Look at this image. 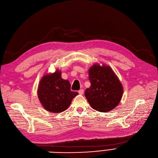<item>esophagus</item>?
Instances as JSON below:
<instances>
[{
    "label": "esophagus",
    "mask_w": 158,
    "mask_h": 158,
    "mask_svg": "<svg viewBox=\"0 0 158 158\" xmlns=\"http://www.w3.org/2000/svg\"><path fill=\"white\" fill-rule=\"evenodd\" d=\"M79 94H81V95H82V94H83V93H84V90H83V89H81L80 90H79Z\"/></svg>",
    "instance_id": "obj_1"
}]
</instances>
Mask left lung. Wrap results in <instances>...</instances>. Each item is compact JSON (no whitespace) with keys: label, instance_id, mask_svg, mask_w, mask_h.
Masks as SVG:
<instances>
[{"label":"left lung","instance_id":"1","mask_svg":"<svg viewBox=\"0 0 158 158\" xmlns=\"http://www.w3.org/2000/svg\"><path fill=\"white\" fill-rule=\"evenodd\" d=\"M91 85L85 97L92 108L108 112L117 106L123 94V87L112 68L105 64H94L88 70Z\"/></svg>","mask_w":158,"mask_h":158}]
</instances>
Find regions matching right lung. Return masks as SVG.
<instances>
[{"instance_id":"right-lung-1","label":"right lung","mask_w":158,"mask_h":158,"mask_svg":"<svg viewBox=\"0 0 158 158\" xmlns=\"http://www.w3.org/2000/svg\"><path fill=\"white\" fill-rule=\"evenodd\" d=\"M69 81L63 79L61 72L57 69L53 73H46L39 81L37 95L46 110L52 113L64 112L79 94L70 90Z\"/></svg>"}]
</instances>
